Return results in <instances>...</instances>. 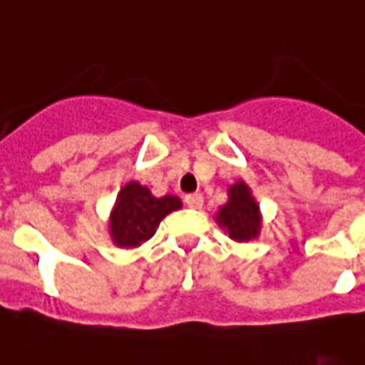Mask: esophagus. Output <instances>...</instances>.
Returning a JSON list of instances; mask_svg holds the SVG:
<instances>
[{
	"label": "esophagus",
	"instance_id": "esophagus-1",
	"mask_svg": "<svg viewBox=\"0 0 365 365\" xmlns=\"http://www.w3.org/2000/svg\"><path fill=\"white\" fill-rule=\"evenodd\" d=\"M185 205L189 208H201L202 207V197L199 193H191V195H185Z\"/></svg>",
	"mask_w": 365,
	"mask_h": 365
}]
</instances>
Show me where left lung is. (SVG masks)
<instances>
[{"mask_svg":"<svg viewBox=\"0 0 365 365\" xmlns=\"http://www.w3.org/2000/svg\"><path fill=\"white\" fill-rule=\"evenodd\" d=\"M218 222L220 226L226 227L230 237L235 241H249L258 235L260 230L258 205L250 197L249 187L243 182L235 183L230 189V202L220 208Z\"/></svg>","mask_w":365,"mask_h":365,"instance_id":"left-lung-1","label":"left lung"}]
</instances>
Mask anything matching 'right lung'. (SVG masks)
I'll return each instance as SVG.
<instances>
[{
  "label": "right lung",
  "instance_id": "right-lung-1",
  "mask_svg": "<svg viewBox=\"0 0 365 365\" xmlns=\"http://www.w3.org/2000/svg\"><path fill=\"white\" fill-rule=\"evenodd\" d=\"M182 207L178 197H153L151 191L138 182H130L116 199L110 216V233L118 247H138L151 239L160 220Z\"/></svg>",
  "mask_w": 365,
  "mask_h": 365
}]
</instances>
